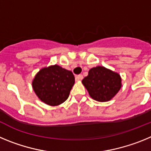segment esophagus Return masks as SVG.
<instances>
[{
  "label": "esophagus",
  "mask_w": 151,
  "mask_h": 151,
  "mask_svg": "<svg viewBox=\"0 0 151 151\" xmlns=\"http://www.w3.org/2000/svg\"><path fill=\"white\" fill-rule=\"evenodd\" d=\"M83 78V76L82 75H78L76 77V81H80Z\"/></svg>",
  "instance_id": "1"
}]
</instances>
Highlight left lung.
Returning <instances> with one entry per match:
<instances>
[{
    "label": "left lung",
    "mask_w": 151,
    "mask_h": 151,
    "mask_svg": "<svg viewBox=\"0 0 151 151\" xmlns=\"http://www.w3.org/2000/svg\"><path fill=\"white\" fill-rule=\"evenodd\" d=\"M82 83L92 99L106 102L115 97L122 87L120 75L104 66L91 68Z\"/></svg>",
    "instance_id": "1"
}]
</instances>
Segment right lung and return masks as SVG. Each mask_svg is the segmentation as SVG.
Masks as SVG:
<instances>
[{"mask_svg": "<svg viewBox=\"0 0 151 151\" xmlns=\"http://www.w3.org/2000/svg\"><path fill=\"white\" fill-rule=\"evenodd\" d=\"M74 84L73 73L57 64L40 69L32 82L38 98L52 106H58L67 100Z\"/></svg>", "mask_w": 151, "mask_h": 151, "instance_id": "add662e5", "label": "right lung"}]
</instances>
